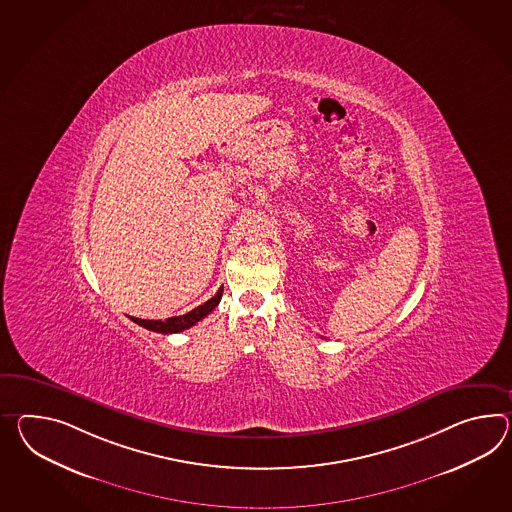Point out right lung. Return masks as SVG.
Segmentation results:
<instances>
[{
	"mask_svg": "<svg viewBox=\"0 0 512 512\" xmlns=\"http://www.w3.org/2000/svg\"><path fill=\"white\" fill-rule=\"evenodd\" d=\"M222 292H224V288H220V290L212 296L211 300L205 301L200 307L192 309V311L187 312V314H181V316H172V318H166V320H142V318H133V316H131V320H133L135 324L150 329V331H155V333H163V335L181 333V331H185L188 327L198 324L209 312L214 311V307L222 300Z\"/></svg>",
	"mask_w": 512,
	"mask_h": 512,
	"instance_id": "1",
	"label": "right lung"
}]
</instances>
